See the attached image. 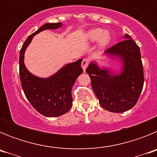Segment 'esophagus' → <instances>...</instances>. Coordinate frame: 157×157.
<instances>
[{
    "mask_svg": "<svg viewBox=\"0 0 157 157\" xmlns=\"http://www.w3.org/2000/svg\"><path fill=\"white\" fill-rule=\"evenodd\" d=\"M88 64H89L88 59H84L82 61V69L84 71H86V67H88Z\"/></svg>",
    "mask_w": 157,
    "mask_h": 157,
    "instance_id": "1",
    "label": "esophagus"
}]
</instances>
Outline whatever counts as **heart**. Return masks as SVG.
<instances>
[{"mask_svg": "<svg viewBox=\"0 0 157 157\" xmlns=\"http://www.w3.org/2000/svg\"><path fill=\"white\" fill-rule=\"evenodd\" d=\"M85 39L86 41L91 43L98 41V46L103 48L110 42L111 34L108 30H104L101 28L92 29L85 34Z\"/></svg>", "mask_w": 157, "mask_h": 157, "instance_id": "1", "label": "heart"}]
</instances>
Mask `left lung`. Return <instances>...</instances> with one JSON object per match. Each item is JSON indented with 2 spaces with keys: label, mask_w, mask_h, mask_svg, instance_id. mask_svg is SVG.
Returning <instances> with one entry per match:
<instances>
[{
  "label": "left lung",
  "mask_w": 157,
  "mask_h": 157,
  "mask_svg": "<svg viewBox=\"0 0 157 157\" xmlns=\"http://www.w3.org/2000/svg\"><path fill=\"white\" fill-rule=\"evenodd\" d=\"M124 39L105 51L106 56L118 58L123 64L120 72L101 68L90 62L86 71L91 79L93 90L103 109L121 113L138 102L144 85L143 65L140 48L132 37L126 34Z\"/></svg>",
  "instance_id": "1"
}]
</instances>
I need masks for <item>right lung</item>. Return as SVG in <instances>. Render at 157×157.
Here are the masks:
<instances>
[{
  "label": "right lung",
  "instance_id": "right-lung-1",
  "mask_svg": "<svg viewBox=\"0 0 157 157\" xmlns=\"http://www.w3.org/2000/svg\"><path fill=\"white\" fill-rule=\"evenodd\" d=\"M61 27V23L44 24L27 37L19 52V76L25 96L37 112L47 117L62 116L71 108V89L77 78L82 73V59L64 65L52 76L40 78L27 69L24 53L34 35L43 30H56Z\"/></svg>",
  "mask_w": 157,
  "mask_h": 157
}]
</instances>
